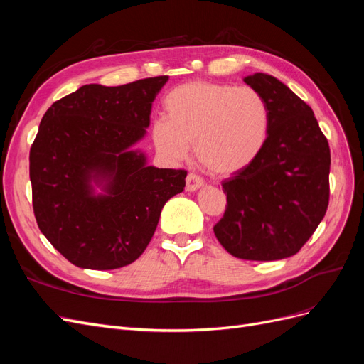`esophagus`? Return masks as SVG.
Here are the masks:
<instances>
[{"instance_id":"esophagus-1","label":"esophagus","mask_w":364,"mask_h":364,"mask_svg":"<svg viewBox=\"0 0 364 364\" xmlns=\"http://www.w3.org/2000/svg\"><path fill=\"white\" fill-rule=\"evenodd\" d=\"M203 185V179L200 178V176H197L194 173H188V176H186V191H196L197 188H200V186Z\"/></svg>"}]
</instances>
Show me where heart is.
Returning a JSON list of instances; mask_svg holds the SVG:
<instances>
[{
  "label": "heart",
  "mask_w": 364,
  "mask_h": 364,
  "mask_svg": "<svg viewBox=\"0 0 364 364\" xmlns=\"http://www.w3.org/2000/svg\"><path fill=\"white\" fill-rule=\"evenodd\" d=\"M165 119L151 129L155 147L165 158L181 161L194 146L200 167L215 176L247 168L267 142L270 111L250 86L190 82L164 100Z\"/></svg>",
  "instance_id": "obj_1"
}]
</instances>
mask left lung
Returning a JSON list of instances; mask_svg holds the SVG:
<instances>
[{
    "mask_svg": "<svg viewBox=\"0 0 364 364\" xmlns=\"http://www.w3.org/2000/svg\"><path fill=\"white\" fill-rule=\"evenodd\" d=\"M243 80L267 102L270 130L259 156L223 181L228 205L214 234L241 259L289 258L328 209L329 144L311 107L282 82L262 73Z\"/></svg>",
    "mask_w": 364,
    "mask_h": 364,
    "instance_id": "left-lung-1",
    "label": "left lung"
}]
</instances>
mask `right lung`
Returning a JSON list of instances; mask_svg holds the SVG:
<instances>
[{"instance_id":"right-lung-1","label":"right lung","mask_w":364,"mask_h":364,"mask_svg":"<svg viewBox=\"0 0 364 364\" xmlns=\"http://www.w3.org/2000/svg\"><path fill=\"white\" fill-rule=\"evenodd\" d=\"M168 75L121 86L85 85L54 102L30 149L31 200L41 232L71 264L112 270L141 257L185 170L147 167L129 150L146 134ZM108 179L92 196V177Z\"/></svg>"}]
</instances>
